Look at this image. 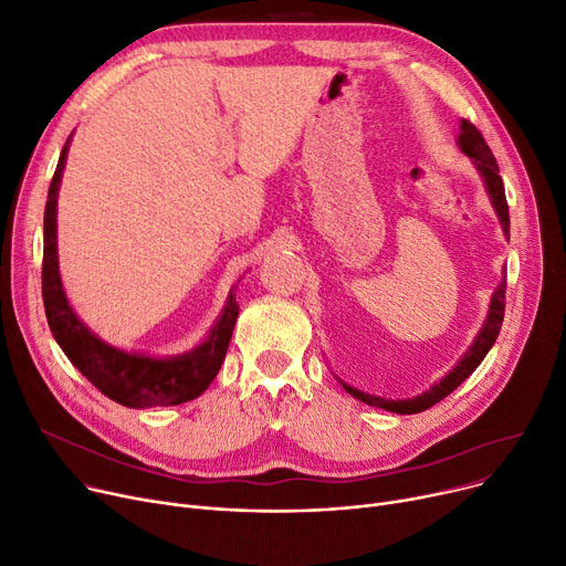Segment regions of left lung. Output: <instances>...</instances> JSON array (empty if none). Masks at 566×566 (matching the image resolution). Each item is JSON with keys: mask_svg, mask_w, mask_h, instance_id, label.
Wrapping results in <instances>:
<instances>
[{"mask_svg": "<svg viewBox=\"0 0 566 566\" xmlns=\"http://www.w3.org/2000/svg\"><path fill=\"white\" fill-rule=\"evenodd\" d=\"M459 148L461 151L474 163V167L480 169L482 178H484V186L486 192L491 197V203L497 213V220L502 224L504 235L510 238V206H507V197H504V186H502V178H500V169L497 163L491 154V148L486 144V139L482 137V133L474 128L470 122H461V135H459ZM504 291H507V282L502 280V284L495 289V293L491 295V305H489V316L484 321V328L480 331V335L474 337V342L470 344V348L465 350L463 358L457 363V367L444 376L442 380H438L436 385H431V390L422 392L420 397H412V399H399V401H390V399H382V397H374L367 392H360L358 388H350V385H344V390L348 395H353L355 399H360L369 406L382 408V410H390V412H399V415H412V412H422L431 406H436L438 401H442L450 392H454L459 385L480 367V363L486 358V353L491 350V346L497 339V333L502 328V318H504Z\"/></svg>", "mask_w": 566, "mask_h": 566, "instance_id": "8db88e82", "label": "left lung"}]
</instances>
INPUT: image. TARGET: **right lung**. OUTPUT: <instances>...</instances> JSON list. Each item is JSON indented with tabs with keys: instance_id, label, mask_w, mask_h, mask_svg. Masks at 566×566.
Returning <instances> with one entry per match:
<instances>
[{
	"instance_id": "obj_1",
	"label": "right lung",
	"mask_w": 566,
	"mask_h": 566,
	"mask_svg": "<svg viewBox=\"0 0 566 566\" xmlns=\"http://www.w3.org/2000/svg\"><path fill=\"white\" fill-rule=\"evenodd\" d=\"M69 142L71 137L62 148L52 176L43 220V305L50 331L82 376L116 403L148 408L197 399L213 382L224 363L238 318L235 293H229V301L211 335L190 353L176 355V358H148V355L118 350L88 331L69 305L56 261V195L66 165Z\"/></svg>"
}]
</instances>
